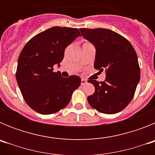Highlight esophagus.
Instances as JSON below:
<instances>
[{
	"mask_svg": "<svg viewBox=\"0 0 155 155\" xmlns=\"http://www.w3.org/2000/svg\"><path fill=\"white\" fill-rule=\"evenodd\" d=\"M86 83H87V81L85 79H81V85H84Z\"/></svg>",
	"mask_w": 155,
	"mask_h": 155,
	"instance_id": "esophagus-1",
	"label": "esophagus"
}]
</instances>
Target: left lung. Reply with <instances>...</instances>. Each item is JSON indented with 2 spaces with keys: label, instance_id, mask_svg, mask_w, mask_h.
Wrapping results in <instances>:
<instances>
[{
  "label": "left lung",
  "instance_id": "left-lung-1",
  "mask_svg": "<svg viewBox=\"0 0 155 155\" xmlns=\"http://www.w3.org/2000/svg\"><path fill=\"white\" fill-rule=\"evenodd\" d=\"M80 31L95 46L94 69L106 73L104 81H87L94 86V94L87 97V102L100 113H119L134 98L140 78L135 50L126 38L112 30L83 28Z\"/></svg>",
  "mask_w": 155,
  "mask_h": 155
}]
</instances>
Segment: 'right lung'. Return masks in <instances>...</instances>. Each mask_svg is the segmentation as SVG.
<instances>
[{
    "label": "right lung",
    "instance_id": "obj_1",
    "mask_svg": "<svg viewBox=\"0 0 155 155\" xmlns=\"http://www.w3.org/2000/svg\"><path fill=\"white\" fill-rule=\"evenodd\" d=\"M78 28L55 26L32 37L21 50L18 61L16 79L27 105L43 115L65 108L81 80L76 75L62 78L53 71L60 64L64 50L77 37Z\"/></svg>",
    "mask_w": 155,
    "mask_h": 155
}]
</instances>
